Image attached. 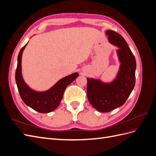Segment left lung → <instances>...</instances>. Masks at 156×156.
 Returning a JSON list of instances; mask_svg holds the SVG:
<instances>
[{"mask_svg": "<svg viewBox=\"0 0 156 156\" xmlns=\"http://www.w3.org/2000/svg\"><path fill=\"white\" fill-rule=\"evenodd\" d=\"M106 34L110 43L117 46L120 62L119 72L110 83L87 78L88 101L100 112H109L123 105L135 84L136 61L127 42L119 33L107 30Z\"/></svg>", "mask_w": 156, "mask_h": 156, "instance_id": "obj_1", "label": "left lung"}]
</instances>
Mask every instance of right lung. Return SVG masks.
I'll return each instance as SVG.
<instances>
[{
  "instance_id": "add662e5",
  "label": "right lung",
  "mask_w": 156,
  "mask_h": 156,
  "mask_svg": "<svg viewBox=\"0 0 156 156\" xmlns=\"http://www.w3.org/2000/svg\"><path fill=\"white\" fill-rule=\"evenodd\" d=\"M27 45L21 48L17 57L16 81L19 93L23 102L34 110L41 113L51 112L59 105L66 88L79 76V74L74 73L61 79L47 91L39 92L33 90L27 85L21 73L22 54Z\"/></svg>"
}]
</instances>
